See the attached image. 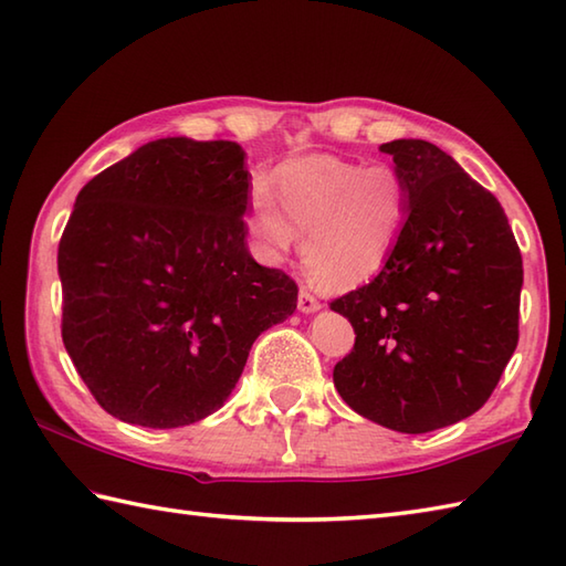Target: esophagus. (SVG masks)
Listing matches in <instances>:
<instances>
[{"instance_id": "1", "label": "esophagus", "mask_w": 566, "mask_h": 566, "mask_svg": "<svg viewBox=\"0 0 566 566\" xmlns=\"http://www.w3.org/2000/svg\"><path fill=\"white\" fill-rule=\"evenodd\" d=\"M297 307H300V313H315V310L322 307V303H319L317 295L313 291H307V287H300Z\"/></svg>"}]
</instances>
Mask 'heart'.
<instances>
[{
	"mask_svg": "<svg viewBox=\"0 0 566 566\" xmlns=\"http://www.w3.org/2000/svg\"><path fill=\"white\" fill-rule=\"evenodd\" d=\"M408 180L394 164L315 154L293 158L259 180L249 200V227L269 261L305 234L310 275L327 287L356 285L384 271L410 219Z\"/></svg>",
	"mask_w": 566,
	"mask_h": 566,
	"instance_id": "heart-1",
	"label": "heart"
}]
</instances>
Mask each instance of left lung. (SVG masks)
I'll return each mask as SVG.
<instances>
[{
    "label": "left lung",
    "mask_w": 566,
    "mask_h": 566,
    "mask_svg": "<svg viewBox=\"0 0 566 566\" xmlns=\"http://www.w3.org/2000/svg\"><path fill=\"white\" fill-rule=\"evenodd\" d=\"M410 188L398 251L371 283L332 300L354 349L334 366L352 410L420 434L474 415L517 347L523 256L501 202L422 138L380 146Z\"/></svg>",
    "instance_id": "obj_1"
}]
</instances>
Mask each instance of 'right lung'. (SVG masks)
Segmentation results:
<instances>
[{
	"label": "right lung",
	"instance_id": "right-lung-1",
	"mask_svg": "<svg viewBox=\"0 0 566 566\" xmlns=\"http://www.w3.org/2000/svg\"><path fill=\"white\" fill-rule=\"evenodd\" d=\"M234 142L158 138L80 190L57 244L61 334L90 394L142 428L192 424L232 394L297 285L244 244Z\"/></svg>",
	"mask_w": 566,
	"mask_h": 566
}]
</instances>
